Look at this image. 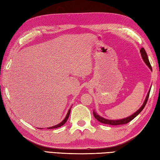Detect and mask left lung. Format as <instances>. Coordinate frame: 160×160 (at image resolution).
Segmentation results:
<instances>
[{
	"mask_svg": "<svg viewBox=\"0 0 160 160\" xmlns=\"http://www.w3.org/2000/svg\"><path fill=\"white\" fill-rule=\"evenodd\" d=\"M140 52H141V55L142 57V59H143V62L146 63V64L148 66V68L150 69L151 71H152V67H151V65H150V62H149L148 57L146 52V50H144L143 48H142L141 49ZM150 89H151V87H150L148 92L147 96L146 97V99H145L143 105H142L140 107V108H139L137 110V111H136L134 113H133V114L131 115L130 116H129V117L123 118V119H120V120H109V119H106V118H104L103 117H101V116H100L99 115L97 114V113L94 110V111H93V114H94V118L97 119V120L98 122H100L103 123V124H109V125H121V124H127V123L129 122L132 121L133 119H134L136 117V116H137L139 114V113H140L142 111V110H143V109L144 108V107L146 106V104L148 99V97H149Z\"/></svg>",
	"mask_w": 160,
	"mask_h": 160,
	"instance_id": "left-lung-1",
	"label": "left lung"
}]
</instances>
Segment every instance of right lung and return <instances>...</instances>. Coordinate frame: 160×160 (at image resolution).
<instances>
[{
  "instance_id": "right-lung-1",
  "label": "right lung",
  "mask_w": 160,
  "mask_h": 160,
  "mask_svg": "<svg viewBox=\"0 0 160 160\" xmlns=\"http://www.w3.org/2000/svg\"><path fill=\"white\" fill-rule=\"evenodd\" d=\"M71 108L68 110L67 114H66V117H65L64 119H63V121H62L60 123L57 124V125H54V126H53V127H48V129H55V128H58V127H62V125H63V124H64L66 122V121L68 120V117H69V115H70V112H71ZM38 129H42V128H38Z\"/></svg>"
}]
</instances>
